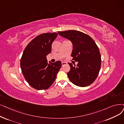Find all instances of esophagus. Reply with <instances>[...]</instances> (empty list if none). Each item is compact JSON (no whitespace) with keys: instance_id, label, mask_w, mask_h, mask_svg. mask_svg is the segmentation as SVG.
I'll list each match as a JSON object with an SVG mask.
<instances>
[{"instance_id":"esophagus-1","label":"esophagus","mask_w":124,"mask_h":124,"mask_svg":"<svg viewBox=\"0 0 124 124\" xmlns=\"http://www.w3.org/2000/svg\"><path fill=\"white\" fill-rule=\"evenodd\" d=\"M67 64V62H62V65L63 66L64 65H66V64Z\"/></svg>"}]
</instances>
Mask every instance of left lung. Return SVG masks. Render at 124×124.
Wrapping results in <instances>:
<instances>
[{"instance_id":"8db88e82","label":"left lung","mask_w":124,"mask_h":124,"mask_svg":"<svg viewBox=\"0 0 124 124\" xmlns=\"http://www.w3.org/2000/svg\"><path fill=\"white\" fill-rule=\"evenodd\" d=\"M59 34L71 40L73 44L72 60L76 65L68 63L70 70L67 73L69 80L79 87L92 84L99 73L101 58L99 48L89 35L77 30L58 31Z\"/></svg>"}]
</instances>
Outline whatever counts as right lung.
Wrapping results in <instances>:
<instances>
[{"label":"right lung","instance_id":"obj_1","mask_svg":"<svg viewBox=\"0 0 124 124\" xmlns=\"http://www.w3.org/2000/svg\"><path fill=\"white\" fill-rule=\"evenodd\" d=\"M57 33L39 35L26 46L20 65L24 78L32 88L38 90L49 88L56 79L62 66L60 61L47 63L46 56L51 52L52 44Z\"/></svg>","mask_w":124,"mask_h":124}]
</instances>
